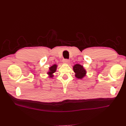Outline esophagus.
Segmentation results:
<instances>
[{
  "instance_id": "esophagus-1",
  "label": "esophagus",
  "mask_w": 126,
  "mask_h": 126,
  "mask_svg": "<svg viewBox=\"0 0 126 126\" xmlns=\"http://www.w3.org/2000/svg\"><path fill=\"white\" fill-rule=\"evenodd\" d=\"M63 61L64 63H66V64H68L70 62V60L69 59H64Z\"/></svg>"
}]
</instances>
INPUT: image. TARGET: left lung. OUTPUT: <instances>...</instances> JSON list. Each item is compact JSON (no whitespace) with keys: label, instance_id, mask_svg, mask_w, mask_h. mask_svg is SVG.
<instances>
[{"label":"left lung","instance_id":"1","mask_svg":"<svg viewBox=\"0 0 126 126\" xmlns=\"http://www.w3.org/2000/svg\"><path fill=\"white\" fill-rule=\"evenodd\" d=\"M73 69L74 72H75V73L76 74V77L78 79L83 78L85 76L86 73L83 67L80 64L75 65L73 67Z\"/></svg>","mask_w":126,"mask_h":126}]
</instances>
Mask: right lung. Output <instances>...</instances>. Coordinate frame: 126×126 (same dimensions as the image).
<instances>
[{"instance_id": "1", "label": "right lung", "mask_w": 126, "mask_h": 126, "mask_svg": "<svg viewBox=\"0 0 126 126\" xmlns=\"http://www.w3.org/2000/svg\"><path fill=\"white\" fill-rule=\"evenodd\" d=\"M56 68H57V65H52V66H51L49 68V71L48 72V74L50 75V77H52V76L51 75L53 73H54V72L56 71Z\"/></svg>"}]
</instances>
